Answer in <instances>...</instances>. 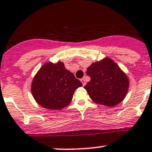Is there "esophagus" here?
Here are the masks:
<instances>
[{"instance_id":"esophagus-1","label":"esophagus","mask_w":152,"mask_h":152,"mask_svg":"<svg viewBox=\"0 0 152 152\" xmlns=\"http://www.w3.org/2000/svg\"><path fill=\"white\" fill-rule=\"evenodd\" d=\"M81 82H82V85H83V86H85L86 85V82H85V79H81Z\"/></svg>"}]
</instances>
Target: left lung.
Wrapping results in <instances>:
<instances>
[{"label": "left lung", "instance_id": "left-lung-1", "mask_svg": "<svg viewBox=\"0 0 152 152\" xmlns=\"http://www.w3.org/2000/svg\"><path fill=\"white\" fill-rule=\"evenodd\" d=\"M90 81L85 89L96 104L114 107L125 99L129 79L118 65L108 57L93 62L86 71Z\"/></svg>", "mask_w": 152, "mask_h": 152}]
</instances>
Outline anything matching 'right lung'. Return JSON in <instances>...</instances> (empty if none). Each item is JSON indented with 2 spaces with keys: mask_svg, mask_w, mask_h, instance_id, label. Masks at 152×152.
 I'll list each match as a JSON object with an SVG mask.
<instances>
[{
  "mask_svg": "<svg viewBox=\"0 0 152 152\" xmlns=\"http://www.w3.org/2000/svg\"><path fill=\"white\" fill-rule=\"evenodd\" d=\"M81 86L82 82L65 68L63 62H47L34 77L31 90L39 105L56 110L68 105L75 90Z\"/></svg>",
  "mask_w": 152,
  "mask_h": 152,
  "instance_id": "obj_1",
  "label": "right lung"
}]
</instances>
